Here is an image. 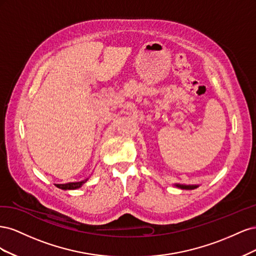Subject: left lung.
Returning a JSON list of instances; mask_svg holds the SVG:
<instances>
[{
  "mask_svg": "<svg viewBox=\"0 0 256 256\" xmlns=\"http://www.w3.org/2000/svg\"><path fill=\"white\" fill-rule=\"evenodd\" d=\"M175 187L177 188H180V189H184V190H193L198 188V184H175Z\"/></svg>",
  "mask_w": 256,
  "mask_h": 256,
  "instance_id": "1",
  "label": "left lung"
}]
</instances>
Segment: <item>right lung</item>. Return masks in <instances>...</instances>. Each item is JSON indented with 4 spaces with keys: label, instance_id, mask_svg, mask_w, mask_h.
<instances>
[{
    "label": "right lung",
    "instance_id": "add662e5",
    "mask_svg": "<svg viewBox=\"0 0 256 256\" xmlns=\"http://www.w3.org/2000/svg\"><path fill=\"white\" fill-rule=\"evenodd\" d=\"M88 182V178L84 180L81 182H67V184H56V186L60 189H63V190H74V189H78L80 188L83 184H85Z\"/></svg>",
    "mask_w": 256,
    "mask_h": 256
}]
</instances>
